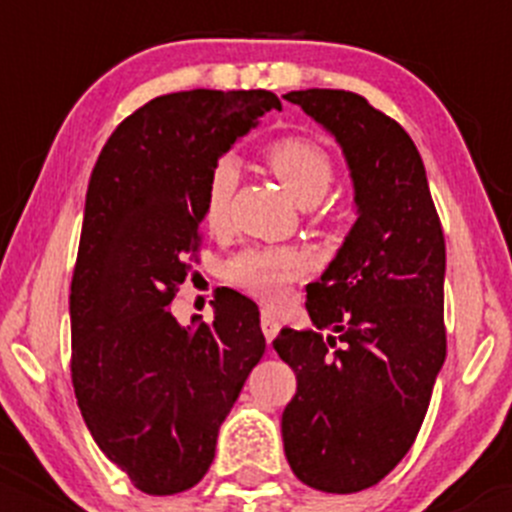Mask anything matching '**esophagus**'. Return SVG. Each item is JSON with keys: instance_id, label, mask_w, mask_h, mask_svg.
Segmentation results:
<instances>
[{"instance_id": "obj_1", "label": "esophagus", "mask_w": 512, "mask_h": 512, "mask_svg": "<svg viewBox=\"0 0 512 512\" xmlns=\"http://www.w3.org/2000/svg\"><path fill=\"white\" fill-rule=\"evenodd\" d=\"M260 324H262V332H265L267 344H272V339H275L277 332H280V319H277V314L272 312V309H262Z\"/></svg>"}]
</instances>
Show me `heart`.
<instances>
[{"label":"heart","instance_id":"1","mask_svg":"<svg viewBox=\"0 0 512 512\" xmlns=\"http://www.w3.org/2000/svg\"><path fill=\"white\" fill-rule=\"evenodd\" d=\"M265 163L280 180L289 198L299 205H314L324 198L334 180V160L307 138H282L267 146ZM240 170L230 156L218 158L205 183L203 220L208 230L220 232L230 223V205ZM227 280L265 302H277L287 285L307 272V257L292 247H252L232 257L225 267Z\"/></svg>","mask_w":512,"mask_h":512}]
</instances>
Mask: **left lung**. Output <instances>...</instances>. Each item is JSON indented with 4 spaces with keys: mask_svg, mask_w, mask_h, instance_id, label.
Returning a JSON list of instances; mask_svg holds the SVG:
<instances>
[{
    "mask_svg": "<svg viewBox=\"0 0 512 512\" xmlns=\"http://www.w3.org/2000/svg\"><path fill=\"white\" fill-rule=\"evenodd\" d=\"M285 98L337 138L359 213L307 285L317 329L285 327L272 342L297 376L282 414L285 456L309 488L356 493L394 471L428 411L446 359V240L423 160L394 118L352 91Z\"/></svg>",
    "mask_w": 512,
    "mask_h": 512,
    "instance_id": "left-lung-1",
    "label": "left lung"
}]
</instances>
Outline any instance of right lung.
I'll return each instance as SVG.
<instances>
[{"label": "right lung", "instance_id": "right-lung-1", "mask_svg": "<svg viewBox=\"0 0 512 512\" xmlns=\"http://www.w3.org/2000/svg\"><path fill=\"white\" fill-rule=\"evenodd\" d=\"M270 108L272 91H180L133 111L103 146L71 280V381L108 461L148 495L193 488L220 423L265 354L260 312L215 297L213 324L170 314L203 240L213 163Z\"/></svg>", "mask_w": 512, "mask_h": 512}]
</instances>
